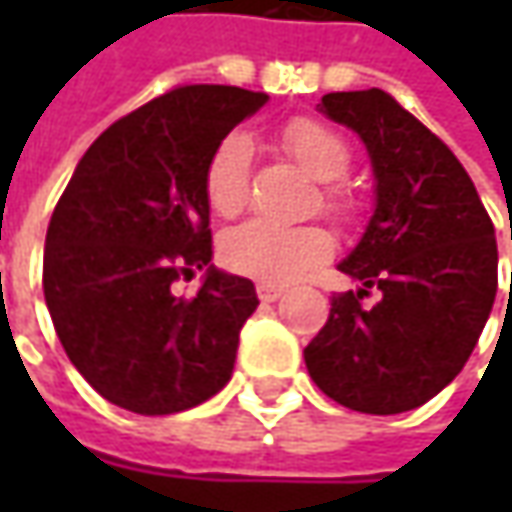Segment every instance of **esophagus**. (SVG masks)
<instances>
[{
    "label": "esophagus",
    "instance_id": "34e87169",
    "mask_svg": "<svg viewBox=\"0 0 512 512\" xmlns=\"http://www.w3.org/2000/svg\"><path fill=\"white\" fill-rule=\"evenodd\" d=\"M256 293H259L262 302H276V299L285 293V287L273 285V282H259V285H256Z\"/></svg>",
    "mask_w": 512,
    "mask_h": 512
}]
</instances>
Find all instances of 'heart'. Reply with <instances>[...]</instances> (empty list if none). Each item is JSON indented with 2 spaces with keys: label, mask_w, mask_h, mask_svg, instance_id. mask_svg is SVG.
Masks as SVG:
<instances>
[{
  "label": "heart",
  "mask_w": 512,
  "mask_h": 512,
  "mask_svg": "<svg viewBox=\"0 0 512 512\" xmlns=\"http://www.w3.org/2000/svg\"><path fill=\"white\" fill-rule=\"evenodd\" d=\"M279 139L302 168L325 182L322 207L339 222H353L359 202L339 182L350 168V148L342 136L325 122L296 116L287 119ZM250 159L253 145L245 133L233 130L213 148L205 165L207 205L219 216H239L250 196ZM333 236L319 225H279L270 219H250L233 227L222 239V262L236 273L253 276L259 282L285 285L325 265L333 256Z\"/></svg>",
  "instance_id": "heart-1"
}]
</instances>
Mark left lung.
Masks as SVG:
<instances>
[{"label": "left lung", "mask_w": 512, "mask_h": 512, "mask_svg": "<svg viewBox=\"0 0 512 512\" xmlns=\"http://www.w3.org/2000/svg\"><path fill=\"white\" fill-rule=\"evenodd\" d=\"M319 110L362 136L376 210L339 265L362 290L333 296L307 373L350 410L404 413L453 382L479 342L499 285L496 230L453 150L390 93H327ZM370 289L380 299L367 308Z\"/></svg>", "instance_id": "left-lung-1"}]
</instances>
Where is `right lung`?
<instances>
[{"mask_svg": "<svg viewBox=\"0 0 512 512\" xmlns=\"http://www.w3.org/2000/svg\"><path fill=\"white\" fill-rule=\"evenodd\" d=\"M267 93L179 85L116 119L79 159L53 207L42 287L73 367L108 402L170 416L216 396L239 330L256 310L250 279L210 267L205 165ZM208 267L203 287L172 285Z\"/></svg>", "mask_w": 512, "mask_h": 512, "instance_id": "obj_1", "label": "right lung"}]
</instances>
